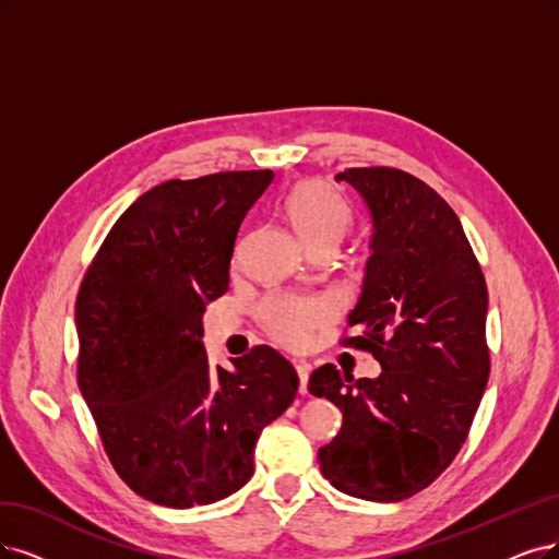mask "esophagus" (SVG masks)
Segmentation results:
<instances>
[{
  "label": "esophagus",
  "instance_id": "1",
  "mask_svg": "<svg viewBox=\"0 0 559 559\" xmlns=\"http://www.w3.org/2000/svg\"><path fill=\"white\" fill-rule=\"evenodd\" d=\"M295 368H297V376H299V391H301V394H306V391H308V376H311V364L299 361V364H295Z\"/></svg>",
  "mask_w": 559,
  "mask_h": 559
}]
</instances>
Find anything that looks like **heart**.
Returning <instances> with one entry per match:
<instances>
[{"label": "heart", "instance_id": "1", "mask_svg": "<svg viewBox=\"0 0 559 559\" xmlns=\"http://www.w3.org/2000/svg\"><path fill=\"white\" fill-rule=\"evenodd\" d=\"M283 212L306 248L338 243L353 221L345 200L320 179L299 181L285 195ZM260 316L278 343L301 349L311 343L316 329L332 318V304L320 297L274 295L262 304Z\"/></svg>", "mask_w": 559, "mask_h": 559}]
</instances>
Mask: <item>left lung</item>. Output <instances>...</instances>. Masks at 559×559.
<instances>
[{
    "mask_svg": "<svg viewBox=\"0 0 559 559\" xmlns=\"http://www.w3.org/2000/svg\"><path fill=\"white\" fill-rule=\"evenodd\" d=\"M368 206L373 235L345 338L373 353L378 378H341L326 364L313 396L343 412L318 451L341 492L399 502L436 481L463 447L488 382V290L459 216L421 179L394 168L338 175Z\"/></svg>",
    "mask_w": 559,
    "mask_h": 559,
    "instance_id": "1",
    "label": "left lung"
}]
</instances>
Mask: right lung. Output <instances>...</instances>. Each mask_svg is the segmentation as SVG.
I'll list each match as a JSON object with an SVG mask.
<instances>
[{
  "label": "right lung",
  "mask_w": 559,
  "mask_h": 559,
  "mask_svg": "<svg viewBox=\"0 0 559 559\" xmlns=\"http://www.w3.org/2000/svg\"><path fill=\"white\" fill-rule=\"evenodd\" d=\"M272 170L170 179L123 212L75 301L78 384L119 477L154 504H212L253 477L299 378L274 347L212 366L206 301L227 293L237 233Z\"/></svg>",
  "instance_id": "1"
}]
</instances>
